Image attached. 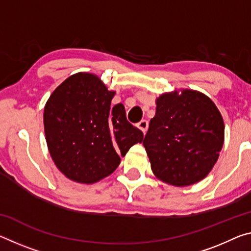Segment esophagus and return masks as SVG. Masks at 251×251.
Listing matches in <instances>:
<instances>
[{
    "label": "esophagus",
    "instance_id": "34e87169",
    "mask_svg": "<svg viewBox=\"0 0 251 251\" xmlns=\"http://www.w3.org/2000/svg\"><path fill=\"white\" fill-rule=\"evenodd\" d=\"M137 127H138L139 129H141V130L143 131L144 134H145L146 131H147V128H148V122H147V121H145V120H144V121H141V122H139L138 124H137Z\"/></svg>",
    "mask_w": 251,
    "mask_h": 251
}]
</instances>
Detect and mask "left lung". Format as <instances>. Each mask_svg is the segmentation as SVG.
<instances>
[{
  "instance_id": "1",
  "label": "left lung",
  "mask_w": 251,
  "mask_h": 251,
  "mask_svg": "<svg viewBox=\"0 0 251 251\" xmlns=\"http://www.w3.org/2000/svg\"><path fill=\"white\" fill-rule=\"evenodd\" d=\"M225 138L223 116L209 97L182 90L156 100V114L143 145L154 175L184 187L203 179L214 167Z\"/></svg>"
}]
</instances>
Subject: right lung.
I'll return each instance as SVG.
<instances>
[{
	"label": "right lung",
	"instance_id": "add662e5",
	"mask_svg": "<svg viewBox=\"0 0 251 251\" xmlns=\"http://www.w3.org/2000/svg\"><path fill=\"white\" fill-rule=\"evenodd\" d=\"M115 92L99 76L76 73L57 86L44 107L50 155L71 180L94 184L109 176L129 148L143 142L142 130L127 122L125 107H112Z\"/></svg>",
	"mask_w": 251,
	"mask_h": 251
}]
</instances>
